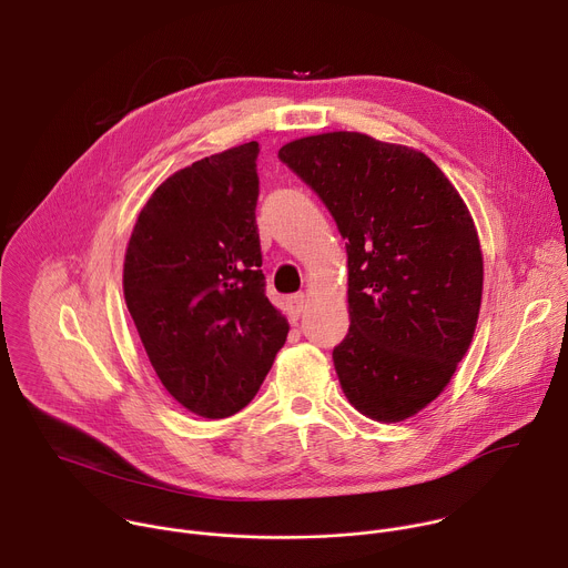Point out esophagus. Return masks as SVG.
I'll list each match as a JSON object with an SVG mask.
<instances>
[{
  "mask_svg": "<svg viewBox=\"0 0 568 568\" xmlns=\"http://www.w3.org/2000/svg\"><path fill=\"white\" fill-rule=\"evenodd\" d=\"M305 307H307V294L298 292V294H294V296L287 298V314H290L292 321H298L301 314L305 312Z\"/></svg>",
  "mask_w": 568,
  "mask_h": 568,
  "instance_id": "1",
  "label": "esophagus"
}]
</instances>
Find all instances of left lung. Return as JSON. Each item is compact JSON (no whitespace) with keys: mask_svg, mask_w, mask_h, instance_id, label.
<instances>
[{"mask_svg":"<svg viewBox=\"0 0 568 568\" xmlns=\"http://www.w3.org/2000/svg\"><path fill=\"white\" fill-rule=\"evenodd\" d=\"M278 156L348 240L351 331L333 351L344 395L371 420L414 418L476 331L483 254L467 204L425 152L362 132L294 139Z\"/></svg>","mask_w":568,"mask_h":568,"instance_id":"1","label":"left lung"}]
</instances>
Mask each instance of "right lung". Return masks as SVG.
I'll use <instances>...</instances> for the list:
<instances>
[{"label":"right lung","instance_id":"1","mask_svg":"<svg viewBox=\"0 0 568 568\" xmlns=\"http://www.w3.org/2000/svg\"><path fill=\"white\" fill-rule=\"evenodd\" d=\"M256 156L250 141L161 182L123 261L125 305L156 377L209 420L247 407L290 333L265 296Z\"/></svg>","mask_w":568,"mask_h":568}]
</instances>
